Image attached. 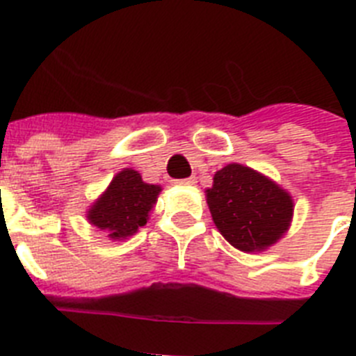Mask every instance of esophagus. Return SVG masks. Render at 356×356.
Instances as JSON below:
<instances>
[{
  "mask_svg": "<svg viewBox=\"0 0 356 356\" xmlns=\"http://www.w3.org/2000/svg\"><path fill=\"white\" fill-rule=\"evenodd\" d=\"M176 185H184V187H191V185H196V178L191 176V178H181V180H175Z\"/></svg>",
  "mask_w": 356,
  "mask_h": 356,
  "instance_id": "1",
  "label": "esophagus"
}]
</instances>
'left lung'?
I'll use <instances>...</instances> for the list:
<instances>
[{
  "instance_id": "obj_1",
  "label": "left lung",
  "mask_w": 356,
  "mask_h": 356,
  "mask_svg": "<svg viewBox=\"0 0 356 356\" xmlns=\"http://www.w3.org/2000/svg\"><path fill=\"white\" fill-rule=\"evenodd\" d=\"M212 221L222 237L244 253L271 248L291 228L294 200L262 172L232 162L213 175L205 191Z\"/></svg>"
}]
</instances>
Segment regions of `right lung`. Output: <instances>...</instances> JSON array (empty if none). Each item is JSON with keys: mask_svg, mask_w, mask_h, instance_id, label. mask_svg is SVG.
<instances>
[{"mask_svg": "<svg viewBox=\"0 0 356 356\" xmlns=\"http://www.w3.org/2000/svg\"><path fill=\"white\" fill-rule=\"evenodd\" d=\"M160 193V185L146 184L139 171L124 168L89 207L85 217L89 225L105 232L110 241H124L146 225Z\"/></svg>", "mask_w": 356, "mask_h": 356, "instance_id": "obj_1", "label": "right lung"}]
</instances>
